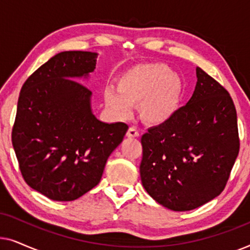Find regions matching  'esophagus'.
<instances>
[{
    "mask_svg": "<svg viewBox=\"0 0 250 250\" xmlns=\"http://www.w3.org/2000/svg\"><path fill=\"white\" fill-rule=\"evenodd\" d=\"M126 135H127L128 138H138L140 134H139V131L136 129V127H133V126H132V127L128 128V131H127V133H126Z\"/></svg>",
    "mask_w": 250,
    "mask_h": 250,
    "instance_id": "obj_1",
    "label": "esophagus"
}]
</instances>
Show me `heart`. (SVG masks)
Wrapping results in <instances>:
<instances>
[{
	"mask_svg": "<svg viewBox=\"0 0 250 250\" xmlns=\"http://www.w3.org/2000/svg\"><path fill=\"white\" fill-rule=\"evenodd\" d=\"M182 95V81L164 63H145L129 68L119 76L117 90L107 88L104 101L121 118H127L133 104L149 124L158 125L174 115Z\"/></svg>",
	"mask_w": 250,
	"mask_h": 250,
	"instance_id": "heart-1",
	"label": "heart"
}]
</instances>
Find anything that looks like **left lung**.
Wrapping results in <instances>:
<instances>
[{
	"instance_id": "obj_1",
	"label": "left lung",
	"mask_w": 250,
	"mask_h": 250,
	"mask_svg": "<svg viewBox=\"0 0 250 250\" xmlns=\"http://www.w3.org/2000/svg\"><path fill=\"white\" fill-rule=\"evenodd\" d=\"M142 186L164 207L186 211L217 197L240 148L237 111L224 86L197 67L192 97L141 138Z\"/></svg>"
}]
</instances>
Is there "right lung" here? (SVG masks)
I'll list each match as a JSON object with an SVG mask.
<instances>
[{"instance_id": "obj_1", "label": "right lung", "mask_w": 250, "mask_h": 250, "mask_svg": "<svg viewBox=\"0 0 250 250\" xmlns=\"http://www.w3.org/2000/svg\"><path fill=\"white\" fill-rule=\"evenodd\" d=\"M97 53L66 51L34 71L18 99L12 146L25 182L56 201L77 199L100 182L128 126L105 124L91 111L87 76Z\"/></svg>"}]
</instances>
